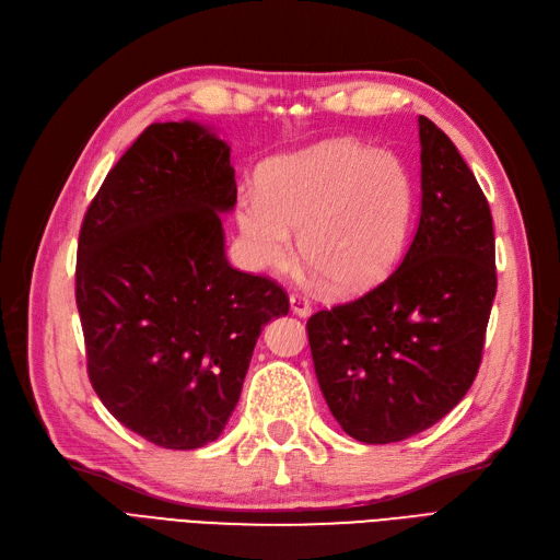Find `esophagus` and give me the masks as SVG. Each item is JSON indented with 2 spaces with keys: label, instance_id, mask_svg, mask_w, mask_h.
<instances>
[{
  "label": "esophagus",
  "instance_id": "34e87169",
  "mask_svg": "<svg viewBox=\"0 0 560 560\" xmlns=\"http://www.w3.org/2000/svg\"><path fill=\"white\" fill-rule=\"evenodd\" d=\"M290 306H292V311L299 315V317H308L311 315V301L303 296V294H299V292H292L290 294Z\"/></svg>",
  "mask_w": 560,
  "mask_h": 560
}]
</instances>
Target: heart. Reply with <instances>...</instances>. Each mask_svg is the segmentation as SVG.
<instances>
[{"label": "heart", "instance_id": "b5f03b06", "mask_svg": "<svg viewBox=\"0 0 560 560\" xmlns=\"http://www.w3.org/2000/svg\"><path fill=\"white\" fill-rule=\"evenodd\" d=\"M413 214V186L397 159L352 140H331L278 159L235 200L254 268L284 270L301 257L336 292L383 282L401 257Z\"/></svg>", "mask_w": 560, "mask_h": 560}]
</instances>
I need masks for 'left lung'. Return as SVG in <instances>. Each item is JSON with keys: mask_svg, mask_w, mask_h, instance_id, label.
Returning <instances> with one entry per match:
<instances>
[{"mask_svg": "<svg viewBox=\"0 0 560 560\" xmlns=\"http://www.w3.org/2000/svg\"><path fill=\"white\" fill-rule=\"evenodd\" d=\"M420 126V222L399 268L308 319L322 395L346 434L393 444L442 420L471 387L498 290L493 217L448 135Z\"/></svg>", "mask_w": 560, "mask_h": 560, "instance_id": "left-lung-1", "label": "left lung"}]
</instances>
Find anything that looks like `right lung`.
Returning a JSON list of instances; mask_svg holds the SVG:
<instances>
[{
	"label": "right lung",
	"mask_w": 560,
	"mask_h": 560,
	"mask_svg": "<svg viewBox=\"0 0 560 560\" xmlns=\"http://www.w3.org/2000/svg\"><path fill=\"white\" fill-rule=\"evenodd\" d=\"M235 198L229 144L167 121L132 142L83 217L77 308L89 378L121 425L163 448L222 434L264 325L290 313L276 280L226 259L219 214Z\"/></svg>",
	"instance_id": "right-lung-1"
}]
</instances>
